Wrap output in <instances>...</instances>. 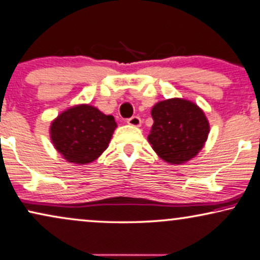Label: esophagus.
<instances>
[{
  "mask_svg": "<svg viewBox=\"0 0 260 260\" xmlns=\"http://www.w3.org/2000/svg\"><path fill=\"white\" fill-rule=\"evenodd\" d=\"M126 123L131 126H140L141 125V118L137 117V116H134V117L129 118Z\"/></svg>",
  "mask_w": 260,
  "mask_h": 260,
  "instance_id": "1",
  "label": "esophagus"
}]
</instances>
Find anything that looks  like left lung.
Returning <instances> with one entry per match:
<instances>
[{
	"label": "left lung",
	"instance_id": "obj_1",
	"mask_svg": "<svg viewBox=\"0 0 260 260\" xmlns=\"http://www.w3.org/2000/svg\"><path fill=\"white\" fill-rule=\"evenodd\" d=\"M154 124L148 141L164 161L180 165L200 153L210 126L203 110L192 101L173 98L151 109Z\"/></svg>",
	"mask_w": 260,
	"mask_h": 260
}]
</instances>
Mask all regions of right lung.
I'll use <instances>...</instances> for the list:
<instances>
[{
    "label": "right lung",
    "instance_id": "1",
    "mask_svg": "<svg viewBox=\"0 0 260 260\" xmlns=\"http://www.w3.org/2000/svg\"><path fill=\"white\" fill-rule=\"evenodd\" d=\"M116 127L113 116L82 104L63 111L52 120L50 138L68 162L86 165L106 150Z\"/></svg>",
    "mask_w": 260,
    "mask_h": 260
}]
</instances>
